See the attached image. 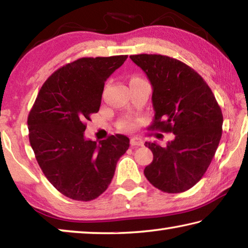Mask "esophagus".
<instances>
[{
  "label": "esophagus",
  "mask_w": 248,
  "mask_h": 248,
  "mask_svg": "<svg viewBox=\"0 0 248 248\" xmlns=\"http://www.w3.org/2000/svg\"><path fill=\"white\" fill-rule=\"evenodd\" d=\"M130 143H131L132 146H140L143 144V142H142L141 139L139 138H131V140H130Z\"/></svg>",
  "instance_id": "obj_1"
}]
</instances>
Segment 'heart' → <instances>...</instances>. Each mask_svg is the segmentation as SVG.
Returning <instances> with one entry per match:
<instances>
[{
  "label": "heart",
  "mask_w": 248,
  "mask_h": 248,
  "mask_svg": "<svg viewBox=\"0 0 248 248\" xmlns=\"http://www.w3.org/2000/svg\"><path fill=\"white\" fill-rule=\"evenodd\" d=\"M123 127L124 129H130L132 127V123H130V121H125V123L123 124Z\"/></svg>",
  "instance_id": "heart-1"
}]
</instances>
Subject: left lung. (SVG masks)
Segmentation results:
<instances>
[{
    "label": "left lung",
    "instance_id": "8db88e82",
    "mask_svg": "<svg viewBox=\"0 0 248 248\" xmlns=\"http://www.w3.org/2000/svg\"><path fill=\"white\" fill-rule=\"evenodd\" d=\"M130 59L143 70L152 85L154 121L150 128L173 132L162 148L145 142L153 161L144 175L157 189L177 194L202 178L222 137L223 116L212 91L190 66L161 54H136Z\"/></svg>",
    "mask_w": 248,
    "mask_h": 248
}]
</instances>
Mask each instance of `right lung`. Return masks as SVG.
<instances>
[{"mask_svg":"<svg viewBox=\"0 0 248 248\" xmlns=\"http://www.w3.org/2000/svg\"><path fill=\"white\" fill-rule=\"evenodd\" d=\"M127 58H81L62 66L44 83L29 112V142L37 162L68 198L90 201L102 195L129 148L123 134L99 144L84 137L86 121L99 110L105 82Z\"/></svg>","mask_w":248,"mask_h":248,"instance_id":"right-lung-1","label":"right lung"}]
</instances>
